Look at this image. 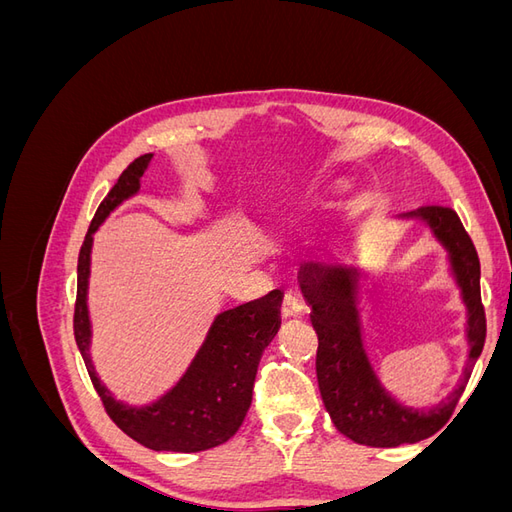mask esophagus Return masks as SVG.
<instances>
[{"mask_svg": "<svg viewBox=\"0 0 512 512\" xmlns=\"http://www.w3.org/2000/svg\"><path fill=\"white\" fill-rule=\"evenodd\" d=\"M305 314V303L297 297V294H286V299L282 303V316L286 320H297Z\"/></svg>", "mask_w": 512, "mask_h": 512, "instance_id": "34e87169", "label": "esophagus"}]
</instances>
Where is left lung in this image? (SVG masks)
I'll use <instances>...</instances> for the list:
<instances>
[{"instance_id":"left-lung-1","label":"left lung","mask_w":512,"mask_h":512,"mask_svg":"<svg viewBox=\"0 0 512 512\" xmlns=\"http://www.w3.org/2000/svg\"><path fill=\"white\" fill-rule=\"evenodd\" d=\"M412 215L427 220L436 237L451 252L453 271L470 312L468 367L446 404L418 412L395 404L382 391L361 342L354 299L356 277L352 269L309 260L299 273V286L307 305L312 307V327L318 335L316 376L324 408L331 414L337 431L356 444L389 448L425 440L440 431L453 416L474 363L485 346L487 318L480 301V262L459 215L444 205H425Z\"/></svg>"}]
</instances>
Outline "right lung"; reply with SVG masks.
I'll use <instances>...</instances> for the list:
<instances>
[{"label":"right lung","instance_id":"1","mask_svg":"<svg viewBox=\"0 0 512 512\" xmlns=\"http://www.w3.org/2000/svg\"><path fill=\"white\" fill-rule=\"evenodd\" d=\"M149 160L151 153H145L126 166L91 220L76 267L74 339L106 414L126 436L153 451L198 453L235 436L250 410L260 356L273 342L282 322V290H271L265 297L228 309L215 318L188 374L153 406L130 408L115 401L98 380L87 352L91 333L85 297L91 235L108 211L138 192Z\"/></svg>","mask_w":512,"mask_h":512}]
</instances>
